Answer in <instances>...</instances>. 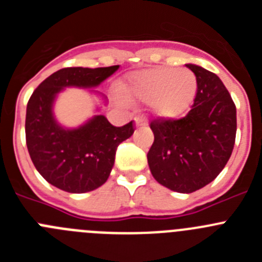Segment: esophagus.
I'll return each instance as SVG.
<instances>
[{"mask_svg": "<svg viewBox=\"0 0 262 262\" xmlns=\"http://www.w3.org/2000/svg\"><path fill=\"white\" fill-rule=\"evenodd\" d=\"M136 126H143V124L147 123V118L145 117H136L135 118Z\"/></svg>", "mask_w": 262, "mask_h": 262, "instance_id": "1", "label": "esophagus"}]
</instances>
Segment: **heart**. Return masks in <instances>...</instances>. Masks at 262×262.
<instances>
[{
	"label": "heart",
	"instance_id": "1",
	"mask_svg": "<svg viewBox=\"0 0 262 262\" xmlns=\"http://www.w3.org/2000/svg\"><path fill=\"white\" fill-rule=\"evenodd\" d=\"M131 93L143 101H154V108L165 117H177L193 102L196 78L187 69L156 68L135 76Z\"/></svg>",
	"mask_w": 262,
	"mask_h": 262
}]
</instances>
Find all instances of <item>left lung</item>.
<instances>
[{"label": "left lung", "mask_w": 262, "mask_h": 262, "mask_svg": "<svg viewBox=\"0 0 262 262\" xmlns=\"http://www.w3.org/2000/svg\"><path fill=\"white\" fill-rule=\"evenodd\" d=\"M195 75L190 111L180 119L156 118L148 165L159 184L178 193H193L214 181L232 154L236 106L215 73L187 64Z\"/></svg>", "instance_id": "obj_1"}]
</instances>
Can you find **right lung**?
<instances>
[{
	"label": "right lung",
	"mask_w": 262,
	"mask_h": 262,
	"mask_svg": "<svg viewBox=\"0 0 262 262\" xmlns=\"http://www.w3.org/2000/svg\"><path fill=\"white\" fill-rule=\"evenodd\" d=\"M118 68H62L30 97L25 124L27 149L36 170L53 186L68 193H86L105 184L118 145L135 131L133 120L115 127L103 115L76 129H64L53 119V99L62 88L97 86Z\"/></svg>",
	"instance_id": "right-lung-1"
}]
</instances>
